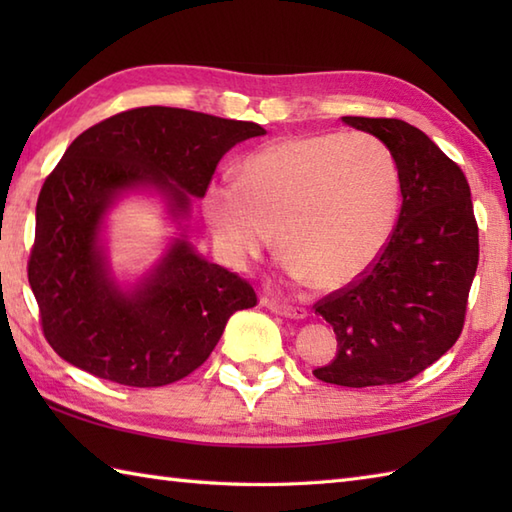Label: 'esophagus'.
Returning a JSON list of instances; mask_svg holds the SVG:
<instances>
[{"label": "esophagus", "instance_id": "1", "mask_svg": "<svg viewBox=\"0 0 512 512\" xmlns=\"http://www.w3.org/2000/svg\"><path fill=\"white\" fill-rule=\"evenodd\" d=\"M262 306L268 308L270 312L281 314V317H286V319H303V317H306V310H303V308L290 306V303L277 301L273 297H262Z\"/></svg>", "mask_w": 512, "mask_h": 512}]
</instances>
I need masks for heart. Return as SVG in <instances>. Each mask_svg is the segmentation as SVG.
Masks as SVG:
<instances>
[{"label":"heart","mask_w":512,"mask_h":512,"mask_svg":"<svg viewBox=\"0 0 512 512\" xmlns=\"http://www.w3.org/2000/svg\"><path fill=\"white\" fill-rule=\"evenodd\" d=\"M400 180L391 151L369 134L292 136L248 154L239 182L206 184L202 211L233 268L275 237L286 268L319 288L365 275L389 242Z\"/></svg>","instance_id":"1"}]
</instances>
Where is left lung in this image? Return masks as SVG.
Masks as SVG:
<instances>
[{"instance_id":"1","label":"left lung","mask_w":512,"mask_h":512,"mask_svg":"<svg viewBox=\"0 0 512 512\" xmlns=\"http://www.w3.org/2000/svg\"><path fill=\"white\" fill-rule=\"evenodd\" d=\"M341 121L391 151L402 206L367 273L314 306L334 328L339 350L312 374L343 387L405 383L462 334L480 259L471 189L462 169L418 127L398 118Z\"/></svg>"}]
</instances>
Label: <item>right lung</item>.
<instances>
[{
    "instance_id": "add662e5",
    "label": "right lung",
    "mask_w": 512,
    "mask_h": 512,
    "mask_svg": "<svg viewBox=\"0 0 512 512\" xmlns=\"http://www.w3.org/2000/svg\"><path fill=\"white\" fill-rule=\"evenodd\" d=\"M264 134L257 123L154 105L74 138L41 187L28 262L43 336L63 361L118 385L162 387L211 356L233 312L257 306L246 279L206 262L184 235L123 290L101 228L136 189L158 191L173 220L187 217L226 151Z\"/></svg>"
}]
</instances>
